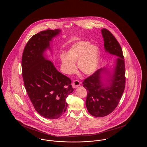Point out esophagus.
<instances>
[{
	"instance_id": "obj_1",
	"label": "esophagus",
	"mask_w": 147,
	"mask_h": 147,
	"mask_svg": "<svg viewBox=\"0 0 147 147\" xmlns=\"http://www.w3.org/2000/svg\"><path fill=\"white\" fill-rule=\"evenodd\" d=\"M81 84V83L78 81V80H74L73 82H72V86L74 88H76L77 87H78L79 86H80Z\"/></svg>"
}]
</instances>
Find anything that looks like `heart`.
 Wrapping results in <instances>:
<instances>
[{
  "label": "heart",
  "mask_w": 147,
  "mask_h": 147,
  "mask_svg": "<svg viewBox=\"0 0 147 147\" xmlns=\"http://www.w3.org/2000/svg\"><path fill=\"white\" fill-rule=\"evenodd\" d=\"M100 51L98 46L88 41H79L71 46L65 55L61 57L65 72L73 74L76 71L75 63L78 62L79 71L86 75L94 73L98 67Z\"/></svg>",
  "instance_id": "heart-1"
}]
</instances>
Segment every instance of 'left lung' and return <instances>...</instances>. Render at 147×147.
<instances>
[{
    "label": "left lung",
    "instance_id": "8db88e82",
    "mask_svg": "<svg viewBox=\"0 0 147 147\" xmlns=\"http://www.w3.org/2000/svg\"><path fill=\"white\" fill-rule=\"evenodd\" d=\"M104 40L105 51L116 55V65L113 75L101 80L105 67L97 70L84 79L83 86L87 90L85 104L88 112L96 117H104L114 111L118 105L125 90L126 84L125 64L122 48L112 33L106 29L101 30Z\"/></svg>",
    "mask_w": 147,
    "mask_h": 147
}]
</instances>
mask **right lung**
Masks as SVG:
<instances>
[{
    "mask_svg": "<svg viewBox=\"0 0 147 147\" xmlns=\"http://www.w3.org/2000/svg\"><path fill=\"white\" fill-rule=\"evenodd\" d=\"M59 29L43 30L27 42L22 57V75L26 93L35 110L42 117L58 119L65 113L66 98L74 91L71 80L59 72L43 56Z\"/></svg>",
    "mask_w": 147,
    "mask_h": 147,
    "instance_id": "1",
    "label": "right lung"
}]
</instances>
